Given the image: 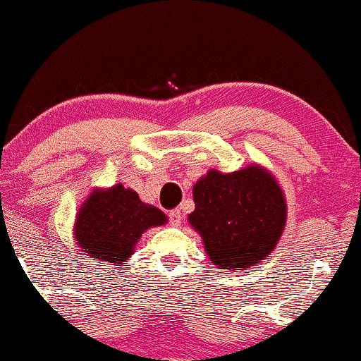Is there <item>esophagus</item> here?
Here are the masks:
<instances>
[{
  "label": "esophagus",
  "mask_w": 361,
  "mask_h": 361,
  "mask_svg": "<svg viewBox=\"0 0 361 361\" xmlns=\"http://www.w3.org/2000/svg\"><path fill=\"white\" fill-rule=\"evenodd\" d=\"M169 218H171V223L174 224V226H179V224L182 223V213L179 208H176V210H172L169 213Z\"/></svg>",
  "instance_id": "1"
}]
</instances>
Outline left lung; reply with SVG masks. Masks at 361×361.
<instances>
[{"label":"left lung","instance_id":"left-lung-1","mask_svg":"<svg viewBox=\"0 0 361 361\" xmlns=\"http://www.w3.org/2000/svg\"><path fill=\"white\" fill-rule=\"evenodd\" d=\"M192 193L195 210L189 224L216 269L245 271L276 247L286 224V198L264 166L210 169L193 184Z\"/></svg>","mask_w":361,"mask_h":361}]
</instances>
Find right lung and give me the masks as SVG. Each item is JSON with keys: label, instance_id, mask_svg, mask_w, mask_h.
I'll return each mask as SVG.
<instances>
[{"label": "right lung", "instance_id": "obj_1", "mask_svg": "<svg viewBox=\"0 0 361 361\" xmlns=\"http://www.w3.org/2000/svg\"><path fill=\"white\" fill-rule=\"evenodd\" d=\"M166 223V213L140 200L133 189L122 184L96 187L76 213L73 238L85 255L122 265L132 257L145 231Z\"/></svg>", "mask_w": 361, "mask_h": 361}]
</instances>
